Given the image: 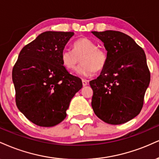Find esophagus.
I'll return each mask as SVG.
<instances>
[{
    "label": "esophagus",
    "instance_id": "34e87169",
    "mask_svg": "<svg viewBox=\"0 0 159 159\" xmlns=\"http://www.w3.org/2000/svg\"><path fill=\"white\" fill-rule=\"evenodd\" d=\"M88 84H89V82H88V81H87V80L82 79V84H83L84 87H85V86L88 85Z\"/></svg>",
    "mask_w": 159,
    "mask_h": 159
}]
</instances>
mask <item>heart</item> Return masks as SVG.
<instances>
[{"label": "heart", "mask_w": 159, "mask_h": 159, "mask_svg": "<svg viewBox=\"0 0 159 159\" xmlns=\"http://www.w3.org/2000/svg\"><path fill=\"white\" fill-rule=\"evenodd\" d=\"M81 57L82 64L78 66L77 73L83 77L93 75L96 70H102L107 63V55L104 49L98 48L96 43L89 38H82L75 42L72 50H62L61 64L66 70L73 71Z\"/></svg>", "instance_id": "1"}]
</instances>
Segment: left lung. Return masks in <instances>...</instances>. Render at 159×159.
Instances as JSON below:
<instances>
[{"label":"left lung","mask_w":159,"mask_h":159,"mask_svg":"<svg viewBox=\"0 0 159 159\" xmlns=\"http://www.w3.org/2000/svg\"><path fill=\"white\" fill-rule=\"evenodd\" d=\"M104 43L107 63L96 79L89 81L92 107L110 124L130 121L141 112L150 73L146 55L129 35L112 30L92 32Z\"/></svg>","instance_id":"left-lung-1"}]
</instances>
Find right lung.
<instances>
[{
	"label": "right lung",
	"instance_id": "obj_1",
	"mask_svg": "<svg viewBox=\"0 0 159 159\" xmlns=\"http://www.w3.org/2000/svg\"><path fill=\"white\" fill-rule=\"evenodd\" d=\"M72 32L47 31L26 45L12 70L15 101L27 119L53 127L66 118L70 103L82 88L79 78L63 66L61 53Z\"/></svg>",
	"mask_w": 159,
	"mask_h": 159
}]
</instances>
